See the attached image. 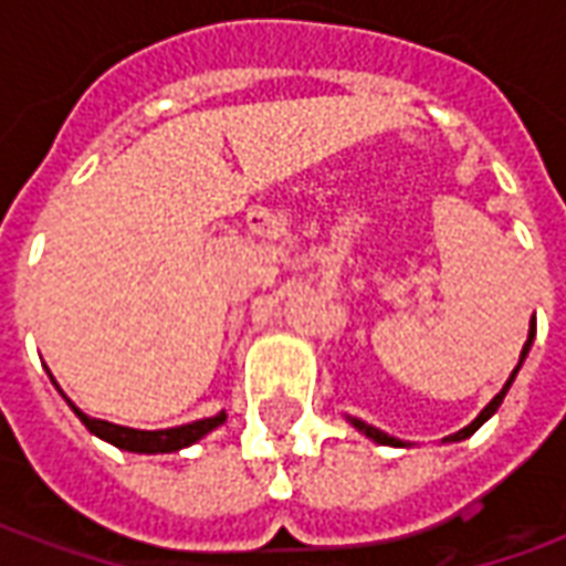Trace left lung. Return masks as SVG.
<instances>
[{
    "label": "left lung",
    "mask_w": 566,
    "mask_h": 566,
    "mask_svg": "<svg viewBox=\"0 0 566 566\" xmlns=\"http://www.w3.org/2000/svg\"><path fill=\"white\" fill-rule=\"evenodd\" d=\"M534 333H536V324H531V333H527V343H524L522 357H518V367H522V360H524V357H527V348H531V343H534ZM518 367L512 369V376H510V381H506V385H503V391H500L497 397H494V400H491V403H488L485 409H482V412H479V416H475L473 424H467V427H463V430H458V433H451V437L442 439V442H458V439L473 437L475 430H479V427L485 424L488 418H491V416H494V412H497V406L503 403V397H506V391H510V385H512V379H515V373H518ZM355 427H357V430H364V433H367L369 439H376V442H381V446H403V442H400V439L388 437V433H381V430H376V427L364 424V421H355Z\"/></svg>",
    "instance_id": "8db88e82"
}]
</instances>
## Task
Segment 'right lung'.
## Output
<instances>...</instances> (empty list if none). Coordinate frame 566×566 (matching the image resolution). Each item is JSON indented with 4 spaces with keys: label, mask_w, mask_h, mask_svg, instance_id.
Masks as SVG:
<instances>
[{
    "label": "right lung",
    "mask_w": 566,
    "mask_h": 566,
    "mask_svg": "<svg viewBox=\"0 0 566 566\" xmlns=\"http://www.w3.org/2000/svg\"><path fill=\"white\" fill-rule=\"evenodd\" d=\"M72 406V400H69ZM75 409V406H72ZM75 416L84 421V427L103 437L105 442H112L117 449L127 451H142V454H157V451H178L185 446H193L197 439H202L209 430H214L218 424H223V412L214 418H202V421H193V424L169 427V430H133V427L112 424V421H99V418L84 416L81 409H75Z\"/></svg>",
    "instance_id": "add662e5"
}]
</instances>
